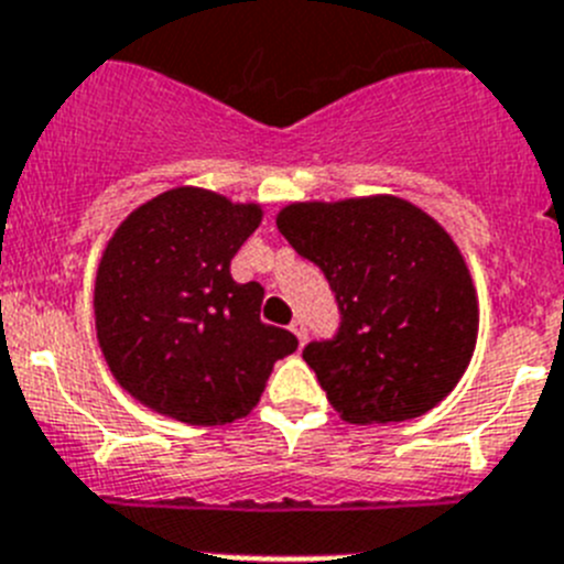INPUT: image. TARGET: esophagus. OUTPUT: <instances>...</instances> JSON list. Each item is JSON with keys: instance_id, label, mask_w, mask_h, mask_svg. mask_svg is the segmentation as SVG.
<instances>
[{"instance_id": "34e87169", "label": "esophagus", "mask_w": 564, "mask_h": 564, "mask_svg": "<svg viewBox=\"0 0 564 564\" xmlns=\"http://www.w3.org/2000/svg\"><path fill=\"white\" fill-rule=\"evenodd\" d=\"M291 333L299 338V344H305L307 327H305V322H302V318H293V322H291Z\"/></svg>"}]
</instances>
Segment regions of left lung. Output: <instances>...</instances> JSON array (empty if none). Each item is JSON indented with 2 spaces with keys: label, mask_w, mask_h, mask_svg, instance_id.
Returning a JSON list of instances; mask_svg holds the SVG:
<instances>
[{
  "label": "left lung",
  "mask_w": 564,
  "mask_h": 564,
  "mask_svg": "<svg viewBox=\"0 0 564 564\" xmlns=\"http://www.w3.org/2000/svg\"><path fill=\"white\" fill-rule=\"evenodd\" d=\"M276 228L336 291L338 336L302 352L333 410L361 426L435 410L480 330L477 288L452 234L395 194L288 203Z\"/></svg>",
  "instance_id": "8db88e82"
}]
</instances>
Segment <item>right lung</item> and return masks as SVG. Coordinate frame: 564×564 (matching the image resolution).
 Masks as SVG:
<instances>
[{
  "mask_svg": "<svg viewBox=\"0 0 564 564\" xmlns=\"http://www.w3.org/2000/svg\"><path fill=\"white\" fill-rule=\"evenodd\" d=\"M259 203L177 186L115 228L96 271V333L123 390L188 426L246 417L296 336L259 322L262 285L231 259L262 223Z\"/></svg>",
  "mask_w": 564,
  "mask_h": 564,
  "instance_id": "1",
  "label": "right lung"
}]
</instances>
